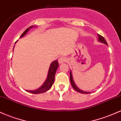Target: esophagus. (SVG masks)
<instances>
[{"label": "esophagus", "instance_id": "34e87169", "mask_svg": "<svg viewBox=\"0 0 121 121\" xmlns=\"http://www.w3.org/2000/svg\"><path fill=\"white\" fill-rule=\"evenodd\" d=\"M58 63H59L60 64H63L64 63H65V62L67 61V59L65 57H60L58 58Z\"/></svg>", "mask_w": 121, "mask_h": 121}]
</instances>
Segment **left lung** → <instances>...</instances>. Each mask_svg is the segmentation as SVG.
<instances>
[{
  "label": "left lung",
  "mask_w": 121,
  "mask_h": 121,
  "mask_svg": "<svg viewBox=\"0 0 121 121\" xmlns=\"http://www.w3.org/2000/svg\"><path fill=\"white\" fill-rule=\"evenodd\" d=\"M98 41L100 42H102V43H104V44H106V45H107V42L106 41L105 39H104L103 37L101 36V35H99V34H98ZM70 82H71V85H72V86L73 88L75 89L76 91H78V92L82 93V94H90V93H91V92H86V91H83V90H80V88H79L78 87H77V86L75 84V82H74L73 78L72 73L71 71H70Z\"/></svg>",
  "instance_id": "8db88e82"
}]
</instances>
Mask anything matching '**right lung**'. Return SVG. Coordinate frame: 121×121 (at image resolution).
Listing matches in <instances>:
<instances>
[{
    "label": "right lung",
    "instance_id": "add662e5",
    "mask_svg": "<svg viewBox=\"0 0 121 121\" xmlns=\"http://www.w3.org/2000/svg\"><path fill=\"white\" fill-rule=\"evenodd\" d=\"M34 27H35L34 26H30L29 28H27L23 33H22V35L20 37V38H22V37L25 36L30 29ZM58 67V63L57 60H55L54 61H53L52 63L50 64L49 68L48 70V73L47 78H46V79L44 82V83H43V84H42L39 88H37L35 90H26V91L32 93V94H41V93L46 92V91L49 90V89L52 87V85L53 84L54 82V78H55L56 72V71Z\"/></svg>",
    "mask_w": 121,
    "mask_h": 121
}]
</instances>
